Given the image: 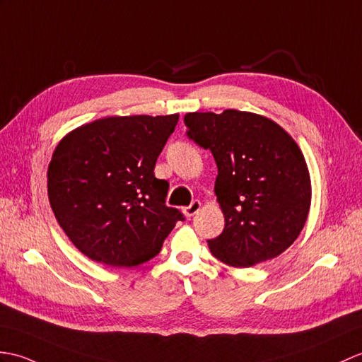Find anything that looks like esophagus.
<instances>
[{
  "label": "esophagus",
  "mask_w": 362,
  "mask_h": 362,
  "mask_svg": "<svg viewBox=\"0 0 362 362\" xmlns=\"http://www.w3.org/2000/svg\"><path fill=\"white\" fill-rule=\"evenodd\" d=\"M200 208H202L200 202H199V200H194L189 206H185V208H183V214L187 216V217H191V216H194L196 213H199Z\"/></svg>",
  "instance_id": "1"
}]
</instances>
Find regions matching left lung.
Here are the masks:
<instances>
[{
	"label": "left lung",
	"mask_w": 362,
	"mask_h": 362,
	"mask_svg": "<svg viewBox=\"0 0 362 362\" xmlns=\"http://www.w3.org/2000/svg\"><path fill=\"white\" fill-rule=\"evenodd\" d=\"M188 137L217 165L214 194L225 217L208 240L214 257L247 268L284 253L298 239L312 204L300 148L282 126L255 112H188Z\"/></svg>",
	"instance_id": "1"
}]
</instances>
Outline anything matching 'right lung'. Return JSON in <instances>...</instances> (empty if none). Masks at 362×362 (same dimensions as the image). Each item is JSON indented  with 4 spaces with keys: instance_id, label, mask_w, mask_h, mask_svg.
<instances>
[{
    "instance_id": "add662e5",
    "label": "right lung",
    "mask_w": 362,
    "mask_h": 362,
    "mask_svg": "<svg viewBox=\"0 0 362 362\" xmlns=\"http://www.w3.org/2000/svg\"><path fill=\"white\" fill-rule=\"evenodd\" d=\"M177 122L179 114L112 115L58 143L47 168L49 204L83 255L107 267L140 265L183 221L165 205L170 183L154 175Z\"/></svg>"
}]
</instances>
